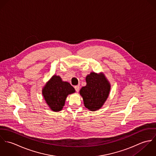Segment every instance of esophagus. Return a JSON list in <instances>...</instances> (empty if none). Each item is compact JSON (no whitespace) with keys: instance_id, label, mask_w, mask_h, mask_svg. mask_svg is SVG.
<instances>
[{"instance_id":"1","label":"esophagus","mask_w":156,"mask_h":156,"mask_svg":"<svg viewBox=\"0 0 156 156\" xmlns=\"http://www.w3.org/2000/svg\"><path fill=\"white\" fill-rule=\"evenodd\" d=\"M74 88L76 89V92H79V89H80V87L79 85H77V86L74 87Z\"/></svg>"}]
</instances>
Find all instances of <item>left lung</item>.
<instances>
[{"label": "left lung", "instance_id": "1", "mask_svg": "<svg viewBox=\"0 0 156 156\" xmlns=\"http://www.w3.org/2000/svg\"><path fill=\"white\" fill-rule=\"evenodd\" d=\"M87 85L79 91L83 103L90 111L100 109L107 100L111 88V83L103 73L91 72L86 77Z\"/></svg>", "mask_w": 156, "mask_h": 156}]
</instances>
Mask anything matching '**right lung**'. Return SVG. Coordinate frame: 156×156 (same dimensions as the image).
I'll list each match as a JSON object with an SVG mask.
<instances>
[{
	"label": "right lung",
	"instance_id": "add662e5",
	"mask_svg": "<svg viewBox=\"0 0 156 156\" xmlns=\"http://www.w3.org/2000/svg\"><path fill=\"white\" fill-rule=\"evenodd\" d=\"M76 92L69 83L63 81L59 76L53 75L45 84L42 95L52 111H61L65 105L67 96Z\"/></svg>",
	"mask_w": 156,
	"mask_h": 156
}]
</instances>
